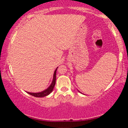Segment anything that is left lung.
I'll list each match as a JSON object with an SVG mask.
<instances>
[{"mask_svg":"<svg viewBox=\"0 0 128 128\" xmlns=\"http://www.w3.org/2000/svg\"><path fill=\"white\" fill-rule=\"evenodd\" d=\"M78 92H79V91H78Z\"/></svg>","mask_w":128,"mask_h":128,"instance_id":"1","label":"left lung"}]
</instances>
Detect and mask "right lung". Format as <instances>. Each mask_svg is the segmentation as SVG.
I'll use <instances>...</instances> for the list:
<instances>
[{"label": "right lung", "instance_id": "right-lung-1", "mask_svg": "<svg viewBox=\"0 0 128 128\" xmlns=\"http://www.w3.org/2000/svg\"><path fill=\"white\" fill-rule=\"evenodd\" d=\"M58 68L56 69V70L54 72V76H53V80H52V82L50 86L48 87V88H47L46 90L42 91V92H27L28 94H30V95L34 96V97H45V96H48L50 94V92H51L54 90V86L55 85L56 83V70Z\"/></svg>", "mask_w": 128, "mask_h": 128}]
</instances>
